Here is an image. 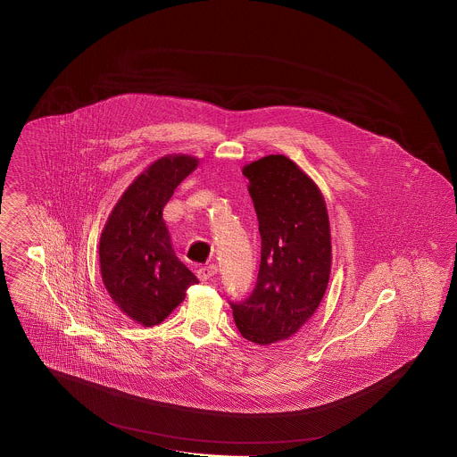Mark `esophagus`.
<instances>
[{
    "instance_id": "1",
    "label": "esophagus",
    "mask_w": 457,
    "mask_h": 457,
    "mask_svg": "<svg viewBox=\"0 0 457 457\" xmlns=\"http://www.w3.org/2000/svg\"><path fill=\"white\" fill-rule=\"evenodd\" d=\"M197 275L201 279H211L214 275H218V266L216 264H206V266H201L197 270Z\"/></svg>"
}]
</instances>
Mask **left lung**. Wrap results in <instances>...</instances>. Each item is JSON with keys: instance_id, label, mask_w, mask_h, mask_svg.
<instances>
[{"instance_id": "obj_1", "label": "left lung", "mask_w": 457, "mask_h": 457, "mask_svg": "<svg viewBox=\"0 0 457 457\" xmlns=\"http://www.w3.org/2000/svg\"><path fill=\"white\" fill-rule=\"evenodd\" d=\"M260 222L262 263L245 302L231 303L239 333L256 345L288 340L313 317L328 287L332 237L319 186L281 154L243 167Z\"/></svg>"}]
</instances>
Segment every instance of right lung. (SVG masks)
<instances>
[{"label": "right lung", "mask_w": 457, "mask_h": 457, "mask_svg": "<svg viewBox=\"0 0 457 457\" xmlns=\"http://www.w3.org/2000/svg\"><path fill=\"white\" fill-rule=\"evenodd\" d=\"M199 161L186 154L157 159L125 189L98 245L100 273L112 300L129 319L154 327L197 283L176 256L162 209Z\"/></svg>", "instance_id": "add662e5"}]
</instances>
